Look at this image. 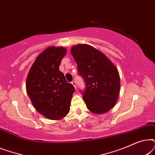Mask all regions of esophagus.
Segmentation results:
<instances>
[{"instance_id":"34e87169","label":"esophagus","mask_w":155,"mask_h":155,"mask_svg":"<svg viewBox=\"0 0 155 155\" xmlns=\"http://www.w3.org/2000/svg\"><path fill=\"white\" fill-rule=\"evenodd\" d=\"M71 84H73V85L74 86V87H75V88L76 89V82H75V81H73V82H71Z\"/></svg>"}]
</instances>
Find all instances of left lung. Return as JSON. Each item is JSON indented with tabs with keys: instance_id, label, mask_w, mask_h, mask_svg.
<instances>
[{
	"instance_id": "obj_1",
	"label": "left lung",
	"mask_w": 155,
	"mask_h": 155,
	"mask_svg": "<svg viewBox=\"0 0 155 155\" xmlns=\"http://www.w3.org/2000/svg\"><path fill=\"white\" fill-rule=\"evenodd\" d=\"M71 52L86 82L82 94L87 107L94 114L107 113L116 105L120 93L117 68L104 53L88 44L73 46Z\"/></svg>"
}]
</instances>
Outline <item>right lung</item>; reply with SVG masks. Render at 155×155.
<instances>
[{
    "label": "right lung",
    "mask_w": 155,
    "mask_h": 155,
    "mask_svg": "<svg viewBox=\"0 0 155 155\" xmlns=\"http://www.w3.org/2000/svg\"><path fill=\"white\" fill-rule=\"evenodd\" d=\"M66 48L49 46L37 57L29 70L26 90L35 109L44 117L60 120L70 111L75 88L59 71Z\"/></svg>",
    "instance_id": "1"
}]
</instances>
